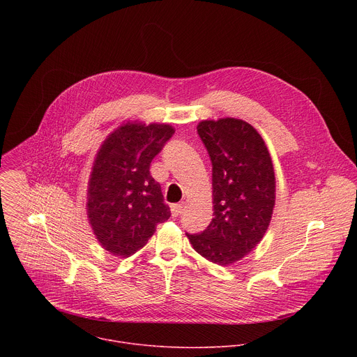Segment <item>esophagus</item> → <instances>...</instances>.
Instances as JSON below:
<instances>
[{"instance_id": "1", "label": "esophagus", "mask_w": 357, "mask_h": 357, "mask_svg": "<svg viewBox=\"0 0 357 357\" xmlns=\"http://www.w3.org/2000/svg\"><path fill=\"white\" fill-rule=\"evenodd\" d=\"M182 211H183V205H182V203H176V205H172V206H171V212H172V216H174V218H178V216L182 213Z\"/></svg>"}]
</instances>
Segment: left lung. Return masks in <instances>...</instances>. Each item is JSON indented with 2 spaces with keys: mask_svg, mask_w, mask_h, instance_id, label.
Instances as JSON below:
<instances>
[{
  "mask_svg": "<svg viewBox=\"0 0 357 357\" xmlns=\"http://www.w3.org/2000/svg\"><path fill=\"white\" fill-rule=\"evenodd\" d=\"M197 134L212 161L213 219L199 234L186 233L209 261L229 266L250 252L268 229L275 178L268 149L248 123L202 121Z\"/></svg>",
  "mask_w": 357,
  "mask_h": 357,
  "instance_id": "8db88e82",
  "label": "left lung"
}]
</instances>
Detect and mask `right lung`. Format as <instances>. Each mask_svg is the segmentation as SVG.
I'll list each match as a JSON object with an SVG mask.
<instances>
[{
    "label": "right lung",
    "mask_w": 357,
    "mask_h": 357,
    "mask_svg": "<svg viewBox=\"0 0 357 357\" xmlns=\"http://www.w3.org/2000/svg\"><path fill=\"white\" fill-rule=\"evenodd\" d=\"M167 124H126L101 145L87 190V213L97 240L130 257L171 218L149 165L174 135Z\"/></svg>",
    "instance_id": "right-lung-1"
}]
</instances>
